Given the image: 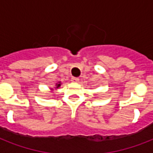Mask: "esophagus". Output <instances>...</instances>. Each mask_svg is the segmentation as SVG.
<instances>
[{
	"label": "esophagus",
	"instance_id": "34e87169",
	"mask_svg": "<svg viewBox=\"0 0 153 153\" xmlns=\"http://www.w3.org/2000/svg\"><path fill=\"white\" fill-rule=\"evenodd\" d=\"M79 81V79L78 78H72L71 82H78Z\"/></svg>",
	"mask_w": 153,
	"mask_h": 153
}]
</instances>
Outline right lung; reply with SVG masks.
Returning a JSON list of instances; mask_svg holds the SVG:
<instances>
[{
    "instance_id": "add662e5",
    "label": "right lung",
    "mask_w": 153,
    "mask_h": 153,
    "mask_svg": "<svg viewBox=\"0 0 153 153\" xmlns=\"http://www.w3.org/2000/svg\"><path fill=\"white\" fill-rule=\"evenodd\" d=\"M60 86H61V82H58V83H56V85H55V88L58 89ZM51 90H52V89H51Z\"/></svg>"
}]
</instances>
